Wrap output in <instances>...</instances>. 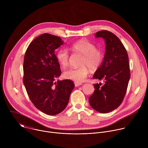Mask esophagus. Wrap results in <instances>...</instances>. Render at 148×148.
I'll list each match as a JSON object with an SVG mask.
<instances>
[{
    "instance_id": "1",
    "label": "esophagus",
    "mask_w": 148,
    "mask_h": 148,
    "mask_svg": "<svg viewBox=\"0 0 148 148\" xmlns=\"http://www.w3.org/2000/svg\"><path fill=\"white\" fill-rule=\"evenodd\" d=\"M74 84H75V87H78L79 86H81L82 83H80V82H74Z\"/></svg>"
}]
</instances>
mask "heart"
<instances>
[{
	"mask_svg": "<svg viewBox=\"0 0 148 148\" xmlns=\"http://www.w3.org/2000/svg\"><path fill=\"white\" fill-rule=\"evenodd\" d=\"M71 49L76 53L82 55L81 61V67L71 68L64 73V77L78 82L84 81L90 72L95 71L100 67L103 60V54L101 50L96 49V46L86 39H82L74 43ZM57 59L62 67L68 65L69 61V53L64 49H59L56 54Z\"/></svg>",
	"mask_w": 148,
	"mask_h": 148,
	"instance_id": "1",
	"label": "heart"
}]
</instances>
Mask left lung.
Returning <instances> with one entry per match:
<instances>
[{
  "instance_id": "8db88e82",
  "label": "left lung",
  "mask_w": 148,
  "mask_h": 148,
  "mask_svg": "<svg viewBox=\"0 0 148 148\" xmlns=\"http://www.w3.org/2000/svg\"><path fill=\"white\" fill-rule=\"evenodd\" d=\"M95 37L103 38L106 46L103 61L93 78L105 83L103 86L101 83L94 84L89 102L95 111L108 113L119 106L126 94L131 76L129 58L124 46L114 33L101 30Z\"/></svg>"
}]
</instances>
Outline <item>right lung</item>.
<instances>
[{
    "mask_svg": "<svg viewBox=\"0 0 148 148\" xmlns=\"http://www.w3.org/2000/svg\"><path fill=\"white\" fill-rule=\"evenodd\" d=\"M64 44L60 37L41 34L29 45L23 62V83L34 106L50 115H57L68 104L74 84L70 79H55L61 71L54 50Z\"/></svg>",
    "mask_w": 148,
    "mask_h": 148,
    "instance_id": "obj_1",
    "label": "right lung"
}]
</instances>
